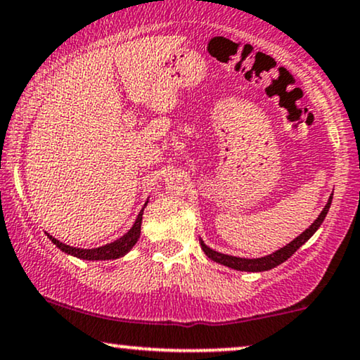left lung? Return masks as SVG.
Returning a JSON list of instances; mask_svg holds the SVG:
<instances>
[{"label": "left lung", "mask_w": 360, "mask_h": 360, "mask_svg": "<svg viewBox=\"0 0 360 360\" xmlns=\"http://www.w3.org/2000/svg\"><path fill=\"white\" fill-rule=\"evenodd\" d=\"M330 203H333V193L326 203V207L323 208V212L319 213V217L316 218L314 221L311 223L309 228H306L304 231L301 233L300 236L294 238L292 241H289L286 246L279 248L274 251L271 255H266L261 256V258H240V256H231V255H225L220 253V251H214L213 248H210L208 245H205V241L200 238V243H202V250L205 251V255L208 256L210 259H213L214 263H220L223 266H228V268L236 269V271H246V273H261V271H268V269H273L279 266L281 263H284L288 258L296 253L297 250L301 248L304 243L309 240V238L314 235V233L319 230V226L323 225L326 214H328Z\"/></svg>", "instance_id": "obj_1"}]
</instances>
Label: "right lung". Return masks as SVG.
<instances>
[{"label":"right lung","instance_id":"obj_1","mask_svg":"<svg viewBox=\"0 0 360 360\" xmlns=\"http://www.w3.org/2000/svg\"><path fill=\"white\" fill-rule=\"evenodd\" d=\"M147 203H148V200L146 202V205H143V208L147 207ZM143 208L139 212L137 218H135V221H134V225L130 226V230L127 233H124V235L117 238V240L107 243V245L97 246V248H76V246L66 245V243L59 241L58 238L49 235V233H46V235H48L49 240L53 241L54 245L58 246L60 251H63V253H66L69 256H74V258L86 259V261L117 259V258H122V256L127 255L129 251L132 250L135 245H137V241L140 238V226H142Z\"/></svg>","mask_w":360,"mask_h":360}]
</instances>
